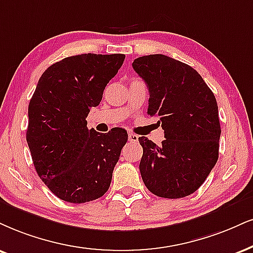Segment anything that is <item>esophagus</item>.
Listing matches in <instances>:
<instances>
[{"label": "esophagus", "instance_id": "obj_1", "mask_svg": "<svg viewBox=\"0 0 253 253\" xmlns=\"http://www.w3.org/2000/svg\"><path fill=\"white\" fill-rule=\"evenodd\" d=\"M127 138H129V141L132 142V143L138 141V136L135 135V133H129V135H127Z\"/></svg>", "mask_w": 253, "mask_h": 253}]
</instances>
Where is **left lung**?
Here are the masks:
<instances>
[{
    "label": "left lung",
    "mask_w": 253,
    "mask_h": 253,
    "mask_svg": "<svg viewBox=\"0 0 253 253\" xmlns=\"http://www.w3.org/2000/svg\"><path fill=\"white\" fill-rule=\"evenodd\" d=\"M132 68L148 85V114L160 120L165 137L161 145L138 138L143 182L158 197H186L217 163L222 130L216 97L197 71L169 56H142Z\"/></svg>",
    "instance_id": "obj_1"
}]
</instances>
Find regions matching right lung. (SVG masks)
Listing matches in <instances>:
<instances>
[{"label": "right lung", "mask_w": 253, "mask_h": 253, "mask_svg": "<svg viewBox=\"0 0 253 253\" xmlns=\"http://www.w3.org/2000/svg\"><path fill=\"white\" fill-rule=\"evenodd\" d=\"M126 55L82 54L56 62L42 74L28 108L27 142L36 172L69 203L102 197L127 141L122 127L88 129L90 109L123 64Z\"/></svg>", "instance_id": "add662e5"}]
</instances>
